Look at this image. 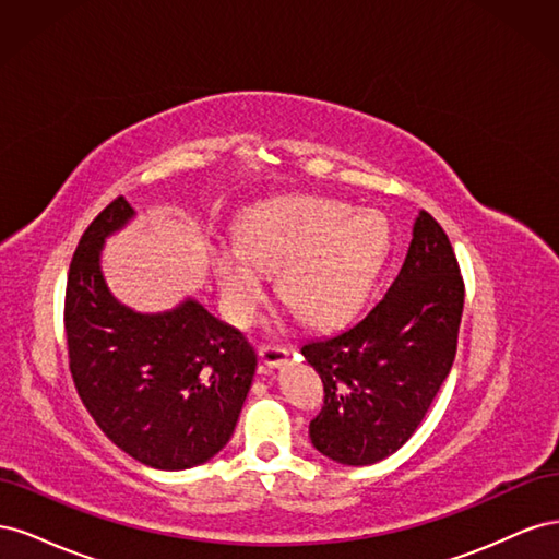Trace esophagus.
<instances>
[{"label": "esophagus", "instance_id": "1", "mask_svg": "<svg viewBox=\"0 0 559 559\" xmlns=\"http://www.w3.org/2000/svg\"><path fill=\"white\" fill-rule=\"evenodd\" d=\"M259 357L265 366L270 368H277L282 366L286 359H289V349H286L284 345H277V343H263L259 347Z\"/></svg>", "mask_w": 559, "mask_h": 559}]
</instances>
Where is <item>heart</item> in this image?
Returning <instances> with one entry per match:
<instances>
[{"label": "heart", "mask_w": 559, "mask_h": 559, "mask_svg": "<svg viewBox=\"0 0 559 559\" xmlns=\"http://www.w3.org/2000/svg\"><path fill=\"white\" fill-rule=\"evenodd\" d=\"M238 249L216 257L222 298L235 324H247L263 300L259 270H277V296L310 326H335L357 310L389 251L380 212L333 198L270 200L242 218Z\"/></svg>", "instance_id": "b5f03b06"}]
</instances>
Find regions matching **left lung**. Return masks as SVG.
<instances>
[{"label":"left lung","instance_id":"left-lung-1","mask_svg":"<svg viewBox=\"0 0 559 559\" xmlns=\"http://www.w3.org/2000/svg\"><path fill=\"white\" fill-rule=\"evenodd\" d=\"M462 310L460 263L441 224L421 212L384 298L357 324L300 347L324 382L312 445L347 466L382 462L405 445L450 373Z\"/></svg>","mask_w":559,"mask_h":559}]
</instances>
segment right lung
Here are the masks:
<instances>
[{
  "label": "right lung",
  "mask_w": 559,
  "mask_h": 559,
  "mask_svg": "<svg viewBox=\"0 0 559 559\" xmlns=\"http://www.w3.org/2000/svg\"><path fill=\"white\" fill-rule=\"evenodd\" d=\"M130 216L118 195L81 235L64 289L67 357L83 405L111 443L146 466L191 468L228 443L257 352L195 300L167 314L118 306L99 249Z\"/></svg>",
  "instance_id": "right-lung-1"
}]
</instances>
